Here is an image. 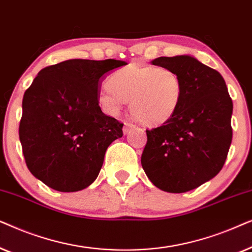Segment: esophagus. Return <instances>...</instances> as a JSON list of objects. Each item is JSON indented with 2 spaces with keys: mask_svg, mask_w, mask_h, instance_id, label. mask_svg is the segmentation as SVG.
Returning a JSON list of instances; mask_svg holds the SVG:
<instances>
[{
  "mask_svg": "<svg viewBox=\"0 0 252 252\" xmlns=\"http://www.w3.org/2000/svg\"><path fill=\"white\" fill-rule=\"evenodd\" d=\"M134 127H135V125H133V124L125 123V124H124V127H123V132H124V134H128L129 130L133 129Z\"/></svg>",
  "mask_w": 252,
  "mask_h": 252,
  "instance_id": "esophagus-1",
  "label": "esophagus"
}]
</instances>
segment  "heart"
<instances>
[{"label": "heart", "instance_id": "1", "mask_svg": "<svg viewBox=\"0 0 252 252\" xmlns=\"http://www.w3.org/2000/svg\"><path fill=\"white\" fill-rule=\"evenodd\" d=\"M108 87L98 94L102 108L117 115L129 101L134 118L147 126L170 120L184 96V82L178 72L153 65L129 64L118 68L109 77Z\"/></svg>", "mask_w": 252, "mask_h": 252}]
</instances>
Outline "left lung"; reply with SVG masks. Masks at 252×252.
Here are the masks:
<instances>
[{"label": "left lung", "instance_id": "obj_1", "mask_svg": "<svg viewBox=\"0 0 252 252\" xmlns=\"http://www.w3.org/2000/svg\"><path fill=\"white\" fill-rule=\"evenodd\" d=\"M151 64L178 72L184 96L170 120L147 129L141 164L157 188L186 192L215 178L225 164L233 102L221 74L194 57H158Z\"/></svg>", "mask_w": 252, "mask_h": 252}]
</instances>
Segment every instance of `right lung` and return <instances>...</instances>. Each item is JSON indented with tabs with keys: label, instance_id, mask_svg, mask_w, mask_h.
I'll return each instance as SVG.
<instances>
[{
	"label": "right lung",
	"instance_id": "obj_1",
	"mask_svg": "<svg viewBox=\"0 0 252 252\" xmlns=\"http://www.w3.org/2000/svg\"><path fill=\"white\" fill-rule=\"evenodd\" d=\"M124 61L68 60L41 70L23 98L19 140L31 173L58 191L95 181L123 125L98 105L99 82Z\"/></svg>",
	"mask_w": 252,
	"mask_h": 252
}]
</instances>
